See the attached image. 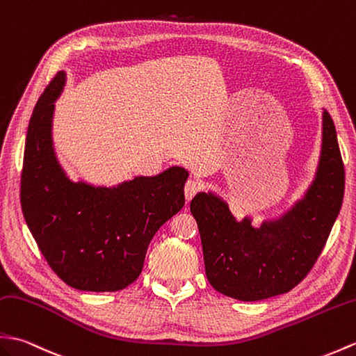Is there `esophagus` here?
<instances>
[{"mask_svg": "<svg viewBox=\"0 0 356 356\" xmlns=\"http://www.w3.org/2000/svg\"><path fill=\"white\" fill-rule=\"evenodd\" d=\"M198 191H200V184H198V181H195V180H188L186 181V185H185V197H186L188 202L191 200V198Z\"/></svg>", "mask_w": 356, "mask_h": 356, "instance_id": "esophagus-1", "label": "esophagus"}]
</instances>
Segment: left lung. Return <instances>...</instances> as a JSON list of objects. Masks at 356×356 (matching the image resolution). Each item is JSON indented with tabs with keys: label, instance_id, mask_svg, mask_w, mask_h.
Instances as JSON below:
<instances>
[{
	"label": "left lung",
	"instance_id": "1",
	"mask_svg": "<svg viewBox=\"0 0 356 356\" xmlns=\"http://www.w3.org/2000/svg\"><path fill=\"white\" fill-rule=\"evenodd\" d=\"M344 163L334 121L323 112V145L317 177L302 202L259 229L238 222L227 204L198 193L191 212L202 238L206 277L221 294L254 302L288 293L312 270L341 209Z\"/></svg>",
	"mask_w": 356,
	"mask_h": 356
}]
</instances>
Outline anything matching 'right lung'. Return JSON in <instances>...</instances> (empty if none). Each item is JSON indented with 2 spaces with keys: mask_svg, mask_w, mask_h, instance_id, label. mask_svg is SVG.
<instances>
[{
  "mask_svg": "<svg viewBox=\"0 0 356 356\" xmlns=\"http://www.w3.org/2000/svg\"><path fill=\"white\" fill-rule=\"evenodd\" d=\"M65 83L49 81L30 118L21 175V208L48 266L81 291H120L143 271L152 238L185 204L188 171L171 167L117 188L74 184L53 150L54 100Z\"/></svg>",
  "mask_w": 356,
  "mask_h": 356,
  "instance_id": "1",
  "label": "right lung"
}]
</instances>
